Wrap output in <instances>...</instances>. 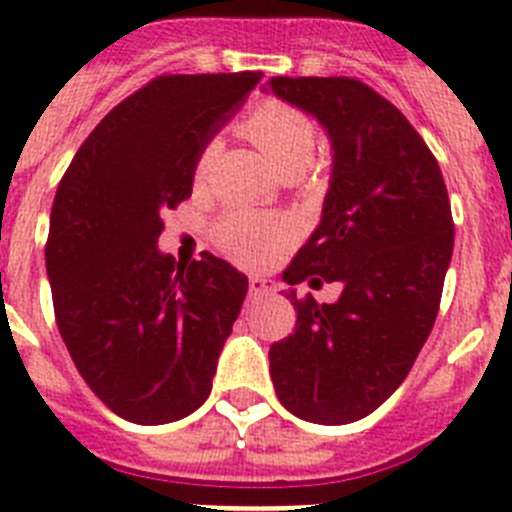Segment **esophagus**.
Wrapping results in <instances>:
<instances>
[{"mask_svg": "<svg viewBox=\"0 0 512 512\" xmlns=\"http://www.w3.org/2000/svg\"><path fill=\"white\" fill-rule=\"evenodd\" d=\"M278 290V283L270 278H260V275H252L250 278V298H265Z\"/></svg>", "mask_w": 512, "mask_h": 512, "instance_id": "esophagus-1", "label": "esophagus"}]
</instances>
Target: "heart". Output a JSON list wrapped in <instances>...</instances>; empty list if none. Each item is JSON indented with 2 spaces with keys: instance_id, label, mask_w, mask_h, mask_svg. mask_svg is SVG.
<instances>
[{
  "instance_id": "obj_1",
  "label": "heart",
  "mask_w": 512,
  "mask_h": 512,
  "mask_svg": "<svg viewBox=\"0 0 512 512\" xmlns=\"http://www.w3.org/2000/svg\"><path fill=\"white\" fill-rule=\"evenodd\" d=\"M245 133L260 148L262 154H265V159L270 161L272 169L278 171V174H285V171H303L310 164V159H313V123L303 113L288 108V105H257L255 113L245 121ZM212 156V146H207L199 154L197 166H194V179L202 181L207 176ZM278 242L280 229L270 222H260V219L237 217L224 224L222 232H219V245H222V250L245 262L267 260L275 252Z\"/></svg>"
}]
</instances>
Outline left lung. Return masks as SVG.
I'll list each match as a JSON object with an SVG mask.
<instances>
[{
	"mask_svg": "<svg viewBox=\"0 0 512 512\" xmlns=\"http://www.w3.org/2000/svg\"><path fill=\"white\" fill-rule=\"evenodd\" d=\"M265 93L313 116L331 141L321 224L288 283H341L336 303L298 300L295 333L270 346L278 399L313 424L379 409L434 326L455 245L437 159L399 108L353 78H272Z\"/></svg>",
	"mask_w": 512,
	"mask_h": 512,
	"instance_id": "1",
	"label": "left lung"
}]
</instances>
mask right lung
<instances>
[{
  "label": "right lung",
  "mask_w": 512,
  "mask_h": 512,
  "mask_svg": "<svg viewBox=\"0 0 512 512\" xmlns=\"http://www.w3.org/2000/svg\"><path fill=\"white\" fill-rule=\"evenodd\" d=\"M262 73L161 75L85 138L57 186L45 247L60 336L105 407L169 424L207 401L247 295L227 260L176 265L161 214L191 197L194 166Z\"/></svg>",
  "instance_id": "1"
}]
</instances>
